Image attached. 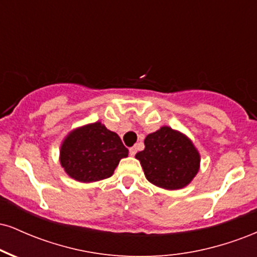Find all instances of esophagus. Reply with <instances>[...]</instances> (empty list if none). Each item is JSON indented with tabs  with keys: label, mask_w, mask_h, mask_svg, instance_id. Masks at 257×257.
Listing matches in <instances>:
<instances>
[{
	"label": "esophagus",
	"mask_w": 257,
	"mask_h": 257,
	"mask_svg": "<svg viewBox=\"0 0 257 257\" xmlns=\"http://www.w3.org/2000/svg\"><path fill=\"white\" fill-rule=\"evenodd\" d=\"M137 146H133V147H131V149H129V153H131V156H135L137 155Z\"/></svg>",
	"instance_id": "obj_1"
}]
</instances>
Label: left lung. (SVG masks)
<instances>
[{
  "mask_svg": "<svg viewBox=\"0 0 257 257\" xmlns=\"http://www.w3.org/2000/svg\"><path fill=\"white\" fill-rule=\"evenodd\" d=\"M145 149L135 158L140 161L146 179L166 190H179L192 181L199 170L200 156L192 141L170 126L149 134Z\"/></svg>",
  "mask_w": 257,
  "mask_h": 257,
  "instance_id": "8db88e82",
  "label": "left lung"
}]
</instances>
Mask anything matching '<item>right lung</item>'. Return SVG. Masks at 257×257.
<instances>
[{"label":"right lung","mask_w":257,"mask_h":257,"mask_svg":"<svg viewBox=\"0 0 257 257\" xmlns=\"http://www.w3.org/2000/svg\"><path fill=\"white\" fill-rule=\"evenodd\" d=\"M128 152L116 133L95 122L75 129L65 138L60 163L72 179L93 182L110 178Z\"/></svg>","instance_id":"add662e5"}]
</instances>
